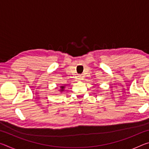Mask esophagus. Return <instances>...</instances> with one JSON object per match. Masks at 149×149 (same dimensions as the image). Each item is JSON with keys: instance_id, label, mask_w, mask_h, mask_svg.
<instances>
[{"instance_id": "obj_1", "label": "esophagus", "mask_w": 149, "mask_h": 149, "mask_svg": "<svg viewBox=\"0 0 149 149\" xmlns=\"http://www.w3.org/2000/svg\"><path fill=\"white\" fill-rule=\"evenodd\" d=\"M77 79H79V81H80L81 79H82V76H81V75H78V76H77Z\"/></svg>"}]
</instances>
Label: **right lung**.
Wrapping results in <instances>:
<instances>
[{
	"label": "right lung",
	"instance_id": "1",
	"mask_svg": "<svg viewBox=\"0 0 149 149\" xmlns=\"http://www.w3.org/2000/svg\"><path fill=\"white\" fill-rule=\"evenodd\" d=\"M60 88H61V89H60V91H64V86H61V87H60Z\"/></svg>",
	"mask_w": 149,
	"mask_h": 149
}]
</instances>
